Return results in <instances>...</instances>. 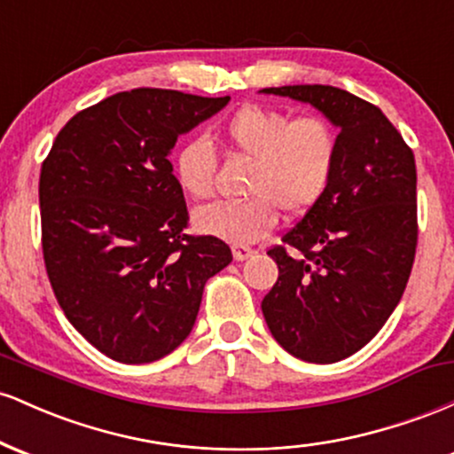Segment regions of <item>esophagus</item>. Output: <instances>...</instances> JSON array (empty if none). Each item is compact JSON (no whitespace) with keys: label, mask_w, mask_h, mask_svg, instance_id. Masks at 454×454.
I'll list each match as a JSON object with an SVG mask.
<instances>
[{"label":"esophagus","mask_w":454,"mask_h":454,"mask_svg":"<svg viewBox=\"0 0 454 454\" xmlns=\"http://www.w3.org/2000/svg\"><path fill=\"white\" fill-rule=\"evenodd\" d=\"M252 254H254V249L247 247V245H232V256H234V260H239V262L247 260Z\"/></svg>","instance_id":"1"}]
</instances>
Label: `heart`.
<instances>
[{
	"mask_svg": "<svg viewBox=\"0 0 454 454\" xmlns=\"http://www.w3.org/2000/svg\"><path fill=\"white\" fill-rule=\"evenodd\" d=\"M220 137L232 151L254 160L247 200L213 202L192 215L207 237L245 245L278 226L279 209L299 215L316 205L331 184L340 138L320 114L290 119L278 108L247 104L223 121ZM215 153L205 138H190L176 149L173 175L181 192L196 200L213 194Z\"/></svg>",
	"mask_w": 454,
	"mask_h": 454,
	"instance_id": "1",
	"label": "heart"
}]
</instances>
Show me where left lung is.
Returning a JSON list of instances; mask_svg holds the SVG:
<instances>
[{
    "mask_svg": "<svg viewBox=\"0 0 454 454\" xmlns=\"http://www.w3.org/2000/svg\"><path fill=\"white\" fill-rule=\"evenodd\" d=\"M262 93L317 108L340 128L331 184L303 220L269 249L279 278L262 299L275 341L307 363H337L376 337L414 264L416 164L373 104L331 85Z\"/></svg>",
    "mask_w": 454,
    "mask_h": 454,
    "instance_id": "obj_1",
    "label": "left lung"
}]
</instances>
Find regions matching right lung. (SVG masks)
<instances>
[{
  "label": "right lung",
  "instance_id": "obj_1",
  "mask_svg": "<svg viewBox=\"0 0 454 454\" xmlns=\"http://www.w3.org/2000/svg\"><path fill=\"white\" fill-rule=\"evenodd\" d=\"M231 96L121 91L76 113L40 170L43 252L70 325L108 358L153 363L192 333L207 279L232 262L192 237L170 149Z\"/></svg>",
  "mask_w": 454,
  "mask_h": 454
}]
</instances>
